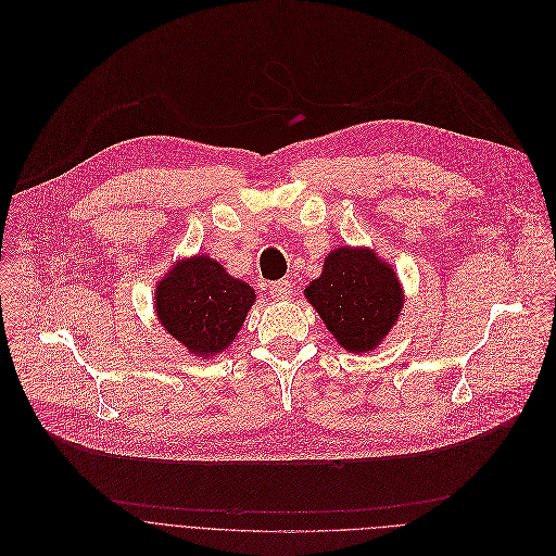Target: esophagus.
<instances>
[{"label": "esophagus", "instance_id": "obj_1", "mask_svg": "<svg viewBox=\"0 0 556 556\" xmlns=\"http://www.w3.org/2000/svg\"><path fill=\"white\" fill-rule=\"evenodd\" d=\"M291 293H293V289H291L289 280H278L269 287V295L276 300H287V298H291Z\"/></svg>", "mask_w": 556, "mask_h": 556}]
</instances>
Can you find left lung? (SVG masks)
Returning a JSON list of instances; mask_svg holds the SVG:
<instances>
[{"label":"left lung","instance_id":"left-lung-1","mask_svg":"<svg viewBox=\"0 0 556 556\" xmlns=\"http://www.w3.org/2000/svg\"><path fill=\"white\" fill-rule=\"evenodd\" d=\"M332 338L349 353L375 351L403 306L394 269L366 248H338L324 258L317 280L304 289Z\"/></svg>","mask_w":556,"mask_h":556}]
</instances>
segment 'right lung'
<instances>
[{"label":"right lung","mask_w":556,"mask_h":556,"mask_svg":"<svg viewBox=\"0 0 556 556\" xmlns=\"http://www.w3.org/2000/svg\"><path fill=\"white\" fill-rule=\"evenodd\" d=\"M256 302L254 289L232 278L224 265L192 256L177 263L155 289V311L162 326L197 357L224 353Z\"/></svg>","instance_id":"obj_1"}]
</instances>
